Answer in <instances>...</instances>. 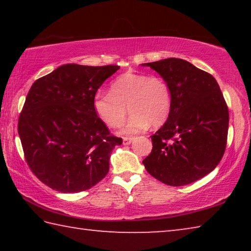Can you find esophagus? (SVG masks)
Returning a JSON list of instances; mask_svg holds the SVG:
<instances>
[{
	"instance_id": "esophagus-1",
	"label": "esophagus",
	"mask_w": 251,
	"mask_h": 251,
	"mask_svg": "<svg viewBox=\"0 0 251 251\" xmlns=\"http://www.w3.org/2000/svg\"><path fill=\"white\" fill-rule=\"evenodd\" d=\"M133 141H134V137H124L123 138V144H124V145H129Z\"/></svg>"
}]
</instances>
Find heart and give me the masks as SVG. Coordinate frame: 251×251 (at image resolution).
<instances>
[{
	"label": "heart",
	"mask_w": 251,
	"mask_h": 251,
	"mask_svg": "<svg viewBox=\"0 0 251 251\" xmlns=\"http://www.w3.org/2000/svg\"><path fill=\"white\" fill-rule=\"evenodd\" d=\"M173 101L172 87L166 79L129 71L110 83L109 93H96L93 99V109L101 123L110 128H116L124 122L128 106L131 114L122 133L136 134L151 125H163L171 115Z\"/></svg>",
	"instance_id": "1"
}]
</instances>
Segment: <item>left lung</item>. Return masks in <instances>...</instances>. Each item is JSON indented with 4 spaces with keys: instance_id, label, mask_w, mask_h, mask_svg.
<instances>
[{
    "instance_id": "left-lung-1",
    "label": "left lung",
    "mask_w": 251,
    "mask_h": 251,
    "mask_svg": "<svg viewBox=\"0 0 251 251\" xmlns=\"http://www.w3.org/2000/svg\"><path fill=\"white\" fill-rule=\"evenodd\" d=\"M171 85L173 109L151 136L146 171L169 186H185L214 171L227 145L229 112L217 80L181 58L146 63Z\"/></svg>"
}]
</instances>
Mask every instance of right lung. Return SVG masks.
I'll list each match as a JSON object with an SVG mask.
<instances>
[{
	"label": "right lung",
	"mask_w": 251,
	"mask_h": 251,
	"mask_svg": "<svg viewBox=\"0 0 251 251\" xmlns=\"http://www.w3.org/2000/svg\"><path fill=\"white\" fill-rule=\"evenodd\" d=\"M118 65L66 64L36 79L19 117L25 160L50 188L78 193L100 182L123 139L95 115L93 99Z\"/></svg>",
	"instance_id": "obj_1"
}]
</instances>
